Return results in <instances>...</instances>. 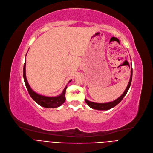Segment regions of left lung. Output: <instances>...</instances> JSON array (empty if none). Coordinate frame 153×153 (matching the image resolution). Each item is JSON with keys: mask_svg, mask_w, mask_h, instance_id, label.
I'll list each match as a JSON object with an SVG mask.
<instances>
[{"mask_svg": "<svg viewBox=\"0 0 153 153\" xmlns=\"http://www.w3.org/2000/svg\"><path fill=\"white\" fill-rule=\"evenodd\" d=\"M131 79H132V68H131V75H130V80H129V82H128V84L127 88H126V89H125V91H124V92L123 93L122 96L112 102H107V103H96V102L89 101L87 99H85V101L89 107H91V108L94 109L108 110V109H111V108H114V106H117L118 103H120L121 101H122V100L123 99L125 95L127 94L128 89L130 87V85H131Z\"/></svg>", "mask_w": 153, "mask_h": 153, "instance_id": "left-lung-1", "label": "left lung"}]
</instances>
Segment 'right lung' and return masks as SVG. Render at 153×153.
I'll return each instance as SVG.
<instances>
[{"mask_svg":"<svg viewBox=\"0 0 153 153\" xmlns=\"http://www.w3.org/2000/svg\"><path fill=\"white\" fill-rule=\"evenodd\" d=\"M26 59L23 66V78H24V81L26 88L28 91V93L31 97L32 98L34 101L39 104L40 106L47 108H54L59 107L60 106L65 102V94H66V90L67 87L65 88L64 90H63L61 94L59 96H56V97H47L45 96H42V95H40L37 93L34 92L32 89L31 88L30 86L28 83L27 80H26ZM71 82V80H70L69 83Z\"/></svg>","mask_w":153,"mask_h":153,"instance_id":"right-lung-1","label":"right lung"}]
</instances>
